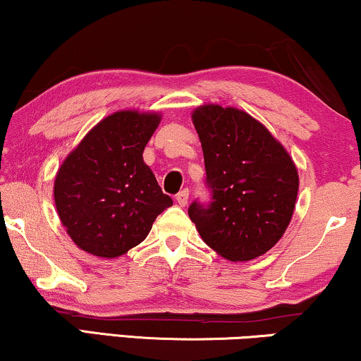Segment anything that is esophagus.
Returning <instances> with one entry per match:
<instances>
[{"label": "esophagus", "mask_w": 361, "mask_h": 361, "mask_svg": "<svg viewBox=\"0 0 361 361\" xmlns=\"http://www.w3.org/2000/svg\"><path fill=\"white\" fill-rule=\"evenodd\" d=\"M176 200L180 207H185L187 202H189V189H182L179 194L176 195Z\"/></svg>", "instance_id": "esophagus-1"}]
</instances>
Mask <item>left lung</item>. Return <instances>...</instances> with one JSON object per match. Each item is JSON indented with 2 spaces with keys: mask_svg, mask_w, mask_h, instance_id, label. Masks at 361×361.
<instances>
[{
  "mask_svg": "<svg viewBox=\"0 0 361 361\" xmlns=\"http://www.w3.org/2000/svg\"><path fill=\"white\" fill-rule=\"evenodd\" d=\"M192 120L204 151L210 202H192L190 220L224 258H258L288 228L298 199V169L288 151L248 113L204 105Z\"/></svg>",
  "mask_w": 361,
  "mask_h": 361,
  "instance_id": "1",
  "label": "left lung"
}]
</instances>
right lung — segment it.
Instances as JSON below:
<instances>
[{
	"mask_svg": "<svg viewBox=\"0 0 361 361\" xmlns=\"http://www.w3.org/2000/svg\"><path fill=\"white\" fill-rule=\"evenodd\" d=\"M159 121L156 113H113L63 161L54 199L59 219L78 248L100 258L125 255L172 205L142 161Z\"/></svg>",
	"mask_w": 361,
	"mask_h": 361,
	"instance_id": "add662e5",
	"label": "right lung"
}]
</instances>
